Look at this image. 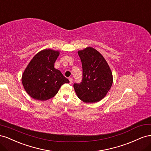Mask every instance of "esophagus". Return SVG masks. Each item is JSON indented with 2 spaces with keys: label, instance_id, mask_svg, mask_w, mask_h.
<instances>
[{
  "label": "esophagus",
  "instance_id": "obj_1",
  "mask_svg": "<svg viewBox=\"0 0 151 151\" xmlns=\"http://www.w3.org/2000/svg\"><path fill=\"white\" fill-rule=\"evenodd\" d=\"M69 80H70V83H72V82H73V78L70 77V78H69Z\"/></svg>",
  "mask_w": 151,
  "mask_h": 151
}]
</instances>
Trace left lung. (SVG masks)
<instances>
[{
    "label": "left lung",
    "mask_w": 151,
    "mask_h": 151,
    "mask_svg": "<svg viewBox=\"0 0 151 151\" xmlns=\"http://www.w3.org/2000/svg\"><path fill=\"white\" fill-rule=\"evenodd\" d=\"M82 64V80L74 83L75 90L80 100L86 103L100 101L113 84V74L101 54L92 47L78 52Z\"/></svg>",
    "instance_id": "left-lung-1"
}]
</instances>
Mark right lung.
I'll return each mask as SVG.
<instances>
[{
    "instance_id": "right-lung-1",
    "label": "right lung",
    "mask_w": 151,
    "mask_h": 151,
    "mask_svg": "<svg viewBox=\"0 0 151 151\" xmlns=\"http://www.w3.org/2000/svg\"><path fill=\"white\" fill-rule=\"evenodd\" d=\"M58 51L45 49L37 53L29 62L22 76V83L29 96L46 101L54 97L61 85L70 83L61 72L54 68Z\"/></svg>"
}]
</instances>
